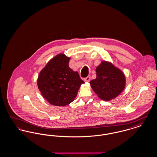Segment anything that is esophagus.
Returning <instances> with one entry per match:
<instances>
[{"mask_svg": "<svg viewBox=\"0 0 157 157\" xmlns=\"http://www.w3.org/2000/svg\"><path fill=\"white\" fill-rule=\"evenodd\" d=\"M90 76H88L86 78H84L85 82H90Z\"/></svg>", "mask_w": 157, "mask_h": 157, "instance_id": "obj_1", "label": "esophagus"}]
</instances>
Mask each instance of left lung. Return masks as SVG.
<instances>
[{
  "mask_svg": "<svg viewBox=\"0 0 157 157\" xmlns=\"http://www.w3.org/2000/svg\"><path fill=\"white\" fill-rule=\"evenodd\" d=\"M97 78L90 81L91 88L98 97L110 101L118 96L124 90L125 76L111 62L102 61L96 68Z\"/></svg>",
  "mask_w": 157,
  "mask_h": 157,
  "instance_id": "left-lung-1",
  "label": "left lung"
}]
</instances>
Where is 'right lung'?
<instances>
[{"label":"right lung","instance_id":"obj_1","mask_svg":"<svg viewBox=\"0 0 157 157\" xmlns=\"http://www.w3.org/2000/svg\"><path fill=\"white\" fill-rule=\"evenodd\" d=\"M70 58L60 53L50 60L40 72L37 86L51 104L65 106L73 102L84 83L78 72L69 67Z\"/></svg>","mask_w":157,"mask_h":157}]
</instances>
